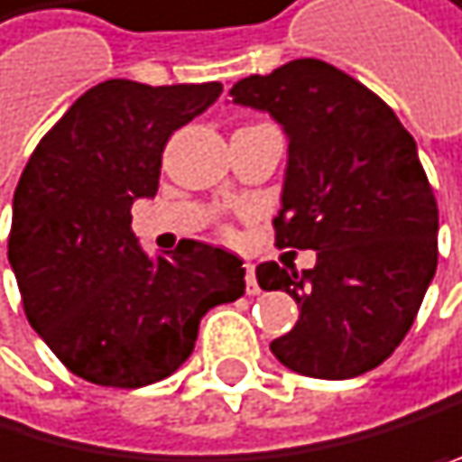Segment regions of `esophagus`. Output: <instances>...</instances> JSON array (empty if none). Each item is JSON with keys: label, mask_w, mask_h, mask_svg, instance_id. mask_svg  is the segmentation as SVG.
<instances>
[{"label": "esophagus", "mask_w": 462, "mask_h": 462, "mask_svg": "<svg viewBox=\"0 0 462 462\" xmlns=\"http://www.w3.org/2000/svg\"><path fill=\"white\" fill-rule=\"evenodd\" d=\"M245 291L248 294H260V285H257V274H254V265L245 268Z\"/></svg>", "instance_id": "34e87169"}]
</instances>
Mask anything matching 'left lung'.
Here are the masks:
<instances>
[{
  "label": "left lung",
  "mask_w": 462,
  "mask_h": 462,
  "mask_svg": "<svg viewBox=\"0 0 462 462\" xmlns=\"http://www.w3.org/2000/svg\"><path fill=\"white\" fill-rule=\"evenodd\" d=\"M231 97L288 136L277 245L317 251L302 274L257 265L260 288L300 309L271 351L317 380L372 372L409 334L438 271V199L414 136L374 90L319 60L254 73Z\"/></svg>",
  "instance_id": "8db88e82"
}]
</instances>
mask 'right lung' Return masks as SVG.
<instances>
[{"label":"right lung","mask_w":462,"mask_h":462,"mask_svg":"<svg viewBox=\"0 0 462 462\" xmlns=\"http://www.w3.org/2000/svg\"><path fill=\"white\" fill-rule=\"evenodd\" d=\"M222 94L219 82H99L24 165L7 260L33 331L77 377L139 389L191 357L205 311L245 294L243 260L182 240L148 257L131 205L160 188L162 151Z\"/></svg>","instance_id":"add662e5"}]
</instances>
